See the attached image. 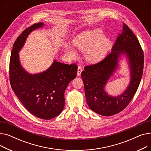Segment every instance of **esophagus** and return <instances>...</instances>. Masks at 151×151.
<instances>
[{
	"label": "esophagus",
	"mask_w": 151,
	"mask_h": 151,
	"mask_svg": "<svg viewBox=\"0 0 151 151\" xmlns=\"http://www.w3.org/2000/svg\"><path fill=\"white\" fill-rule=\"evenodd\" d=\"M82 71H83V69H82L81 67L79 66V67H78V71H77V76H80V75H81V72H82Z\"/></svg>",
	"instance_id": "34e87169"
}]
</instances>
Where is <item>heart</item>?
<instances>
[{
    "mask_svg": "<svg viewBox=\"0 0 151 151\" xmlns=\"http://www.w3.org/2000/svg\"><path fill=\"white\" fill-rule=\"evenodd\" d=\"M71 45L74 48L83 51L84 59L91 63L101 61L112 47L111 40L105 37L100 29L84 31L76 35L71 41ZM64 51L70 58L76 56V51L68 45H64Z\"/></svg>",
    "mask_w": 151,
    "mask_h": 151,
    "instance_id": "b5f03b06",
    "label": "heart"
}]
</instances>
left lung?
Here are the masks:
<instances>
[{"mask_svg":"<svg viewBox=\"0 0 151 151\" xmlns=\"http://www.w3.org/2000/svg\"><path fill=\"white\" fill-rule=\"evenodd\" d=\"M125 58L130 72V82L120 95L113 96L105 91L109 79ZM144 66V54L138 40L125 24L112 52L100 62L86 66L81 76L84 85L87 104L93 111L109 116L121 112L129 105L139 85Z\"/></svg>","mask_w":151,"mask_h":151,"instance_id":"left-lung-1","label":"left lung"}]
</instances>
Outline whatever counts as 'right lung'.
I'll list each match as a JSON object with an SVG mask.
<instances>
[{
    "label": "right lung",
    "mask_w": 151,
    "mask_h": 151,
    "mask_svg": "<svg viewBox=\"0 0 151 151\" xmlns=\"http://www.w3.org/2000/svg\"><path fill=\"white\" fill-rule=\"evenodd\" d=\"M34 24L17 38L10 61L12 88L27 110L42 119L49 120L59 115L65 105L64 93L68 84L76 76V65H68L54 59L51 65L42 72L31 74L21 65L19 52L32 32L44 26Z\"/></svg>",
    "instance_id": "add662e5"
}]
</instances>
